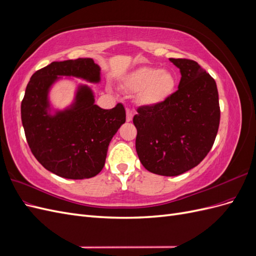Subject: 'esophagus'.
Masks as SVG:
<instances>
[{
    "label": "esophagus",
    "mask_w": 256,
    "mask_h": 256,
    "mask_svg": "<svg viewBox=\"0 0 256 256\" xmlns=\"http://www.w3.org/2000/svg\"><path fill=\"white\" fill-rule=\"evenodd\" d=\"M126 113H127L126 120H127V122H131V120H132V118H134V112L131 111L130 109H127V110H126Z\"/></svg>",
    "instance_id": "obj_1"
}]
</instances>
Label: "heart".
Listing matches in <instances>:
<instances>
[{
  "label": "heart",
  "instance_id": "b5f03b06",
  "mask_svg": "<svg viewBox=\"0 0 256 256\" xmlns=\"http://www.w3.org/2000/svg\"><path fill=\"white\" fill-rule=\"evenodd\" d=\"M126 86L132 92H140L138 99L142 104L152 106L162 102L172 94L175 79L168 72L142 67L127 76Z\"/></svg>",
  "mask_w": 256,
  "mask_h": 256
}]
</instances>
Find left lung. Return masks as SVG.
Returning a JSON list of instances; mask_svg holds the SVG:
<instances>
[{
	"instance_id": "8db88e82",
	"label": "left lung",
	"mask_w": 256,
	"mask_h": 256,
	"mask_svg": "<svg viewBox=\"0 0 256 256\" xmlns=\"http://www.w3.org/2000/svg\"><path fill=\"white\" fill-rule=\"evenodd\" d=\"M180 70L178 90L164 102L138 108L136 150L154 174L177 176L196 166L212 150L220 122L216 84L196 62L170 58Z\"/></svg>"
}]
</instances>
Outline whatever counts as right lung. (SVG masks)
<instances>
[{
	"label": "right lung",
	"mask_w": 256,
	"mask_h": 256,
	"mask_svg": "<svg viewBox=\"0 0 256 256\" xmlns=\"http://www.w3.org/2000/svg\"><path fill=\"white\" fill-rule=\"evenodd\" d=\"M60 76L98 83L100 67L92 58L52 62L37 70L21 102L28 144L48 171L68 180H84L102 171L113 136L126 122L122 104L110 110L95 104L94 92L80 84L74 104L51 114L49 92Z\"/></svg>",
	"instance_id": "obj_1"
}]
</instances>
